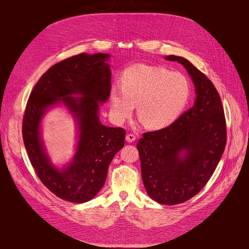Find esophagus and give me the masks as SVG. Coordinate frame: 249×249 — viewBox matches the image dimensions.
I'll use <instances>...</instances> for the list:
<instances>
[{"label": "esophagus", "instance_id": "obj_1", "mask_svg": "<svg viewBox=\"0 0 249 249\" xmlns=\"http://www.w3.org/2000/svg\"><path fill=\"white\" fill-rule=\"evenodd\" d=\"M135 140H136V136H135L134 134H127L126 135V141L131 143V142H134Z\"/></svg>", "mask_w": 249, "mask_h": 249}]
</instances>
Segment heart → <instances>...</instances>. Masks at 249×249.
<instances>
[{
    "label": "heart",
    "instance_id": "b5f03b06",
    "mask_svg": "<svg viewBox=\"0 0 249 249\" xmlns=\"http://www.w3.org/2000/svg\"><path fill=\"white\" fill-rule=\"evenodd\" d=\"M190 97L187 78L178 72L149 65L127 69L121 76V88L110 91L112 116L118 123L129 118L137 105V117L150 130L171 125Z\"/></svg>",
    "mask_w": 249,
    "mask_h": 249
}]
</instances>
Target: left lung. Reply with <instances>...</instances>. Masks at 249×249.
<instances>
[{"label":"left lung","mask_w":249,"mask_h":249,"mask_svg":"<svg viewBox=\"0 0 249 249\" xmlns=\"http://www.w3.org/2000/svg\"><path fill=\"white\" fill-rule=\"evenodd\" d=\"M166 59L185 66L196 87V101L170 126L144 133L137 149L147 194L172 206L189 200L209 182L227 144V123L213 82L184 57Z\"/></svg>","instance_id":"1"}]
</instances>
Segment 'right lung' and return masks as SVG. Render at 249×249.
Here are the masks:
<instances>
[{
  "instance_id": "add662e5",
  "label": "right lung",
  "mask_w": 249,
  "mask_h": 249,
  "mask_svg": "<svg viewBox=\"0 0 249 249\" xmlns=\"http://www.w3.org/2000/svg\"><path fill=\"white\" fill-rule=\"evenodd\" d=\"M109 56L83 53L53 65L32 90L22 119V139L37 177L53 194L71 202L97 195L113 157L125 144L123 128L104 126L98 118L99 103L107 101L111 90ZM59 102L73 113L80 131L74 161L62 170L50 163L39 133L43 114Z\"/></svg>"
}]
</instances>
